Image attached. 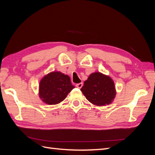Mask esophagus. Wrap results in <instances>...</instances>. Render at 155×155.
Wrapping results in <instances>:
<instances>
[{
  "label": "esophagus",
  "mask_w": 155,
  "mask_h": 155,
  "mask_svg": "<svg viewBox=\"0 0 155 155\" xmlns=\"http://www.w3.org/2000/svg\"><path fill=\"white\" fill-rule=\"evenodd\" d=\"M83 87V83H79L76 84V87L78 88H81Z\"/></svg>",
  "instance_id": "1"
}]
</instances>
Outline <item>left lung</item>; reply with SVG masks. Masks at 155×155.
Masks as SVG:
<instances>
[{"label": "left lung", "instance_id": "obj_1", "mask_svg": "<svg viewBox=\"0 0 155 155\" xmlns=\"http://www.w3.org/2000/svg\"><path fill=\"white\" fill-rule=\"evenodd\" d=\"M81 91L89 102L100 107L112 104L116 94L112 79L100 72L92 73L88 76Z\"/></svg>", "mask_w": 155, "mask_h": 155}]
</instances>
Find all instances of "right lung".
Returning <instances> with one entry per match:
<instances>
[{"label":"right lung","mask_w":155,"mask_h":155,"mask_svg":"<svg viewBox=\"0 0 155 155\" xmlns=\"http://www.w3.org/2000/svg\"><path fill=\"white\" fill-rule=\"evenodd\" d=\"M74 88L68 75L59 71H53L41 79L39 96L45 104L57 105L62 102Z\"/></svg>","instance_id":"add662e5"}]
</instances>
